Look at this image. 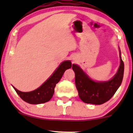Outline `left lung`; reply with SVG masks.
Segmentation results:
<instances>
[{"label": "left lung", "instance_id": "1", "mask_svg": "<svg viewBox=\"0 0 133 133\" xmlns=\"http://www.w3.org/2000/svg\"><path fill=\"white\" fill-rule=\"evenodd\" d=\"M120 65L118 72L111 80L104 82L92 81L76 64L72 69L75 73V85L78 96L87 104L100 105L112 98L121 85L124 71V64L120 56Z\"/></svg>", "mask_w": 133, "mask_h": 133}]
</instances>
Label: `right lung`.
Segmentation results:
<instances>
[{"label":"right lung","instance_id":"add662e5","mask_svg":"<svg viewBox=\"0 0 133 133\" xmlns=\"http://www.w3.org/2000/svg\"><path fill=\"white\" fill-rule=\"evenodd\" d=\"M71 68V62L69 60L64 61L59 65L51 77L40 88L31 92H22L13 87L20 97L31 104H39L49 101L54 94L56 84L60 81L66 69Z\"/></svg>","mask_w":133,"mask_h":133}]
</instances>
